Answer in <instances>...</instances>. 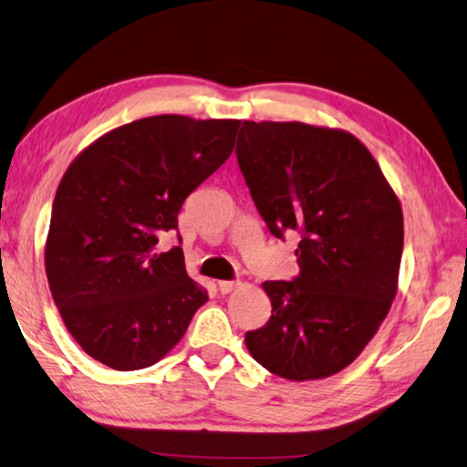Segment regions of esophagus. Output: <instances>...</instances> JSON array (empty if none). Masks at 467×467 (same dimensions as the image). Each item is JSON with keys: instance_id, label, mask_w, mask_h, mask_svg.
I'll return each instance as SVG.
<instances>
[{"instance_id": "1", "label": "esophagus", "mask_w": 467, "mask_h": 467, "mask_svg": "<svg viewBox=\"0 0 467 467\" xmlns=\"http://www.w3.org/2000/svg\"><path fill=\"white\" fill-rule=\"evenodd\" d=\"M240 281H219L217 287L221 296H227V293H232L235 287H238Z\"/></svg>"}]
</instances>
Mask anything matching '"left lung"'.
Segmentation results:
<instances>
[{
	"mask_svg": "<svg viewBox=\"0 0 467 467\" xmlns=\"http://www.w3.org/2000/svg\"><path fill=\"white\" fill-rule=\"evenodd\" d=\"M240 170L268 232H297L299 275L266 281L271 320L246 347L275 375L322 379L361 355L396 297L404 217L357 137L306 122L244 120Z\"/></svg>",
	"mask_w": 467,
	"mask_h": 467,
	"instance_id": "1",
	"label": "left lung"
}]
</instances>
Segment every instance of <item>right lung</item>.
Instances as JSON below:
<instances>
[{"label": "right lung", "mask_w": 467, "mask_h": 467, "mask_svg": "<svg viewBox=\"0 0 467 467\" xmlns=\"http://www.w3.org/2000/svg\"><path fill=\"white\" fill-rule=\"evenodd\" d=\"M238 127L180 114L139 119L96 139L63 174L47 279L69 334L96 361L117 371L158 363L209 299L186 275L182 248L158 244L178 232L186 196L232 155Z\"/></svg>", "instance_id": "obj_1"}]
</instances>
